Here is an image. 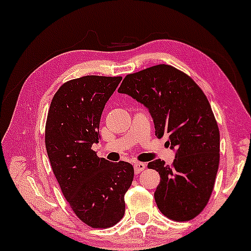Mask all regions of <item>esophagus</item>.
Returning a JSON list of instances; mask_svg holds the SVG:
<instances>
[{"mask_svg":"<svg viewBox=\"0 0 251 251\" xmlns=\"http://www.w3.org/2000/svg\"><path fill=\"white\" fill-rule=\"evenodd\" d=\"M145 168H147V164L142 163V162H135L134 163V171L135 174H140L141 171H143Z\"/></svg>","mask_w":251,"mask_h":251,"instance_id":"obj_1","label":"esophagus"}]
</instances>
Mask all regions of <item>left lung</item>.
I'll return each mask as SVG.
<instances>
[{"label":"left lung","instance_id":"left-lung-1","mask_svg":"<svg viewBox=\"0 0 251 251\" xmlns=\"http://www.w3.org/2000/svg\"><path fill=\"white\" fill-rule=\"evenodd\" d=\"M118 92L144 104L156 137H168L176 150L171 166L160 159L148 164L160 175L158 208L174 221L196 218L211 197L220 162V132L206 96L192 77L166 64L128 74Z\"/></svg>","mask_w":251,"mask_h":251}]
</instances>
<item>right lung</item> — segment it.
<instances>
[{
	"label": "right lung",
	"instance_id": "right-lung-1",
	"mask_svg": "<svg viewBox=\"0 0 251 251\" xmlns=\"http://www.w3.org/2000/svg\"><path fill=\"white\" fill-rule=\"evenodd\" d=\"M122 76L85 75L67 81L50 102L45 144L51 169L71 208L82 222L104 229L121 221L132 185L130 163L109 162L91 149L99 142L104 104Z\"/></svg>",
	"mask_w": 251,
	"mask_h": 251
}]
</instances>
